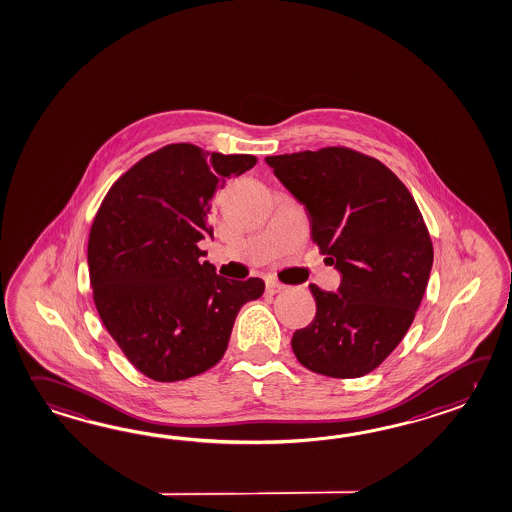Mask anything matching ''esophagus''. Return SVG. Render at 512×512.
<instances>
[{"mask_svg":"<svg viewBox=\"0 0 512 512\" xmlns=\"http://www.w3.org/2000/svg\"><path fill=\"white\" fill-rule=\"evenodd\" d=\"M281 290H284V286L281 283H275V281H268V283H266V294H270V296L279 294Z\"/></svg>","mask_w":512,"mask_h":512,"instance_id":"esophagus-1","label":"esophagus"}]
</instances>
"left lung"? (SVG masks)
<instances>
[{"instance_id": "left-lung-1", "label": "left lung", "mask_w": 512, "mask_h": 512, "mask_svg": "<svg viewBox=\"0 0 512 512\" xmlns=\"http://www.w3.org/2000/svg\"><path fill=\"white\" fill-rule=\"evenodd\" d=\"M266 161L305 205L314 244L341 273L338 294L308 286L316 316L294 332V354L318 375H367L406 336L430 279L433 246L421 209L395 172L353 148Z\"/></svg>"}]
</instances>
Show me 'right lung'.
<instances>
[{
	"label": "right lung",
	"instance_id": "add662e5",
	"mask_svg": "<svg viewBox=\"0 0 512 512\" xmlns=\"http://www.w3.org/2000/svg\"><path fill=\"white\" fill-rule=\"evenodd\" d=\"M251 154L211 156L172 143L115 180L91 222L88 266L93 301L106 330L139 373L180 382L218 364L244 303L262 279L229 281L202 262L211 237V198Z\"/></svg>",
	"mask_w": 512,
	"mask_h": 512
}]
</instances>
